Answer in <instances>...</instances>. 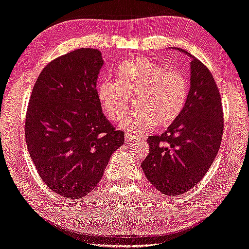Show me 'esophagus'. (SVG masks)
<instances>
[{
    "label": "esophagus",
    "instance_id": "1",
    "mask_svg": "<svg viewBox=\"0 0 249 249\" xmlns=\"http://www.w3.org/2000/svg\"><path fill=\"white\" fill-rule=\"evenodd\" d=\"M135 140H136L135 137L130 136L129 134H126V135H125V143H126V144H130V143L134 142Z\"/></svg>",
    "mask_w": 249,
    "mask_h": 249
}]
</instances>
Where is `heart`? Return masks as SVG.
I'll return each mask as SVG.
<instances>
[{
	"label": "heart",
	"mask_w": 249,
	"mask_h": 249,
	"mask_svg": "<svg viewBox=\"0 0 249 249\" xmlns=\"http://www.w3.org/2000/svg\"><path fill=\"white\" fill-rule=\"evenodd\" d=\"M97 97L107 117L122 119L135 97L137 110L118 127L130 134H144L157 125H171L181 113L188 97L183 74L165 70L145 57L126 60L118 68V80L105 78L97 86Z\"/></svg>",
	"instance_id": "b5f03b06"
}]
</instances>
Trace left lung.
I'll return each mask as SVG.
<instances>
[{
  "label": "left lung",
  "instance_id": "1",
  "mask_svg": "<svg viewBox=\"0 0 249 249\" xmlns=\"http://www.w3.org/2000/svg\"><path fill=\"white\" fill-rule=\"evenodd\" d=\"M189 56L190 90L181 113L161 136L147 139L149 153L141 163L148 181L166 195H179L206 175L221 146L224 130L221 96L203 62Z\"/></svg>",
  "mask_w": 249,
  "mask_h": 249
}]
</instances>
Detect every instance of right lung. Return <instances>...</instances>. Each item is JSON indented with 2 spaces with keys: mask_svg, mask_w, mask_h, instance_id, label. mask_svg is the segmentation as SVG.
I'll list each match as a JSON object with an SVG mask.
<instances>
[{
  "mask_svg": "<svg viewBox=\"0 0 249 249\" xmlns=\"http://www.w3.org/2000/svg\"><path fill=\"white\" fill-rule=\"evenodd\" d=\"M104 66L95 49H78L51 61L34 86L25 139L40 177L53 192L77 199L103 177L124 132L105 118L96 91Z\"/></svg>",
  "mask_w": 249,
  "mask_h": 249,
  "instance_id": "add662e5",
  "label": "right lung"
}]
</instances>
